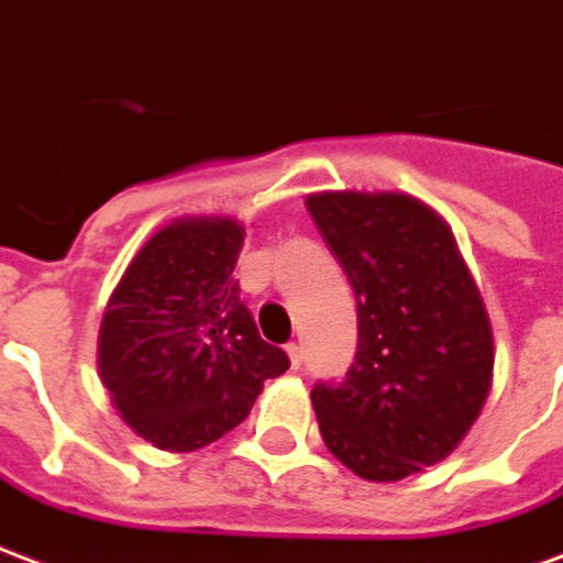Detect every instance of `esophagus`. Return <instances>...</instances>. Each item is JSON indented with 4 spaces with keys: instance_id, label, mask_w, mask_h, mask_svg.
<instances>
[{
    "instance_id": "obj_1",
    "label": "esophagus",
    "mask_w": 563,
    "mask_h": 563,
    "mask_svg": "<svg viewBox=\"0 0 563 563\" xmlns=\"http://www.w3.org/2000/svg\"><path fill=\"white\" fill-rule=\"evenodd\" d=\"M285 351H287V360H290V368H299V366H302V347H299L297 342L287 344Z\"/></svg>"
}]
</instances>
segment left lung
Instances as JSON below:
<instances>
[{
  "instance_id": "8db88e82",
  "label": "left lung",
  "mask_w": 563,
  "mask_h": 563,
  "mask_svg": "<svg viewBox=\"0 0 563 563\" xmlns=\"http://www.w3.org/2000/svg\"><path fill=\"white\" fill-rule=\"evenodd\" d=\"M311 219L356 294V356L311 389L323 444L372 483L444 462L489 399V311L455 236L399 191H318Z\"/></svg>"
}]
</instances>
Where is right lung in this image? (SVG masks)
Listing matches in <instances>:
<instances>
[{"mask_svg": "<svg viewBox=\"0 0 563 563\" xmlns=\"http://www.w3.org/2000/svg\"><path fill=\"white\" fill-rule=\"evenodd\" d=\"M231 216L174 219L143 242L98 330V375L122 420L158 450L191 453L236 429L287 354L242 306Z\"/></svg>", "mask_w": 563, "mask_h": 563, "instance_id": "obj_1", "label": "right lung"}]
</instances>
